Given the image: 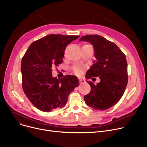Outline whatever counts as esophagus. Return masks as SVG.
Returning <instances> with one entry per match:
<instances>
[{"mask_svg":"<svg viewBox=\"0 0 147 147\" xmlns=\"http://www.w3.org/2000/svg\"><path fill=\"white\" fill-rule=\"evenodd\" d=\"M79 82H80V83H85L86 81H85V80H84V79H79Z\"/></svg>","mask_w":147,"mask_h":147,"instance_id":"esophagus-1","label":"esophagus"}]
</instances>
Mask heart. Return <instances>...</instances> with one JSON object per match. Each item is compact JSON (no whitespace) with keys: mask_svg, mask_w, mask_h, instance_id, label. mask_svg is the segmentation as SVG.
<instances>
[{"mask_svg":"<svg viewBox=\"0 0 147 147\" xmlns=\"http://www.w3.org/2000/svg\"><path fill=\"white\" fill-rule=\"evenodd\" d=\"M88 46H90V45H88ZM72 69H73V71L77 74H80L82 73V68L78 66H73Z\"/></svg>","mask_w":147,"mask_h":147,"instance_id":"heart-1","label":"heart"}]
</instances>
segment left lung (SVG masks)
<instances>
[{"label":"left lung","mask_w":147,"mask_h":147,"mask_svg":"<svg viewBox=\"0 0 147 147\" xmlns=\"http://www.w3.org/2000/svg\"><path fill=\"white\" fill-rule=\"evenodd\" d=\"M80 41L93 45L96 59L86 76L87 79L99 77L97 84L87 82L91 87L88 95L84 96L86 105L98 110H105L116 104L122 97L128 82L127 63L125 53L114 43L104 37L86 35Z\"/></svg>","instance_id":"8db88e82"}]
</instances>
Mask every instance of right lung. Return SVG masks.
<instances>
[{"instance_id": "add662e5", "label": "right lung", "mask_w": 147, "mask_h": 147, "mask_svg": "<svg viewBox=\"0 0 147 147\" xmlns=\"http://www.w3.org/2000/svg\"><path fill=\"white\" fill-rule=\"evenodd\" d=\"M79 36L49 34L30 45L21 61L22 87L37 109L51 112L63 108L69 94L79 84L75 76L53 78V67L63 63L67 45Z\"/></svg>"}]
</instances>
